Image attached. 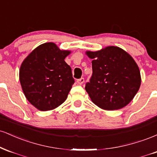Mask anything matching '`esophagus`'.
I'll use <instances>...</instances> for the list:
<instances>
[{
    "label": "esophagus",
    "mask_w": 157,
    "mask_h": 157,
    "mask_svg": "<svg viewBox=\"0 0 157 157\" xmlns=\"http://www.w3.org/2000/svg\"><path fill=\"white\" fill-rule=\"evenodd\" d=\"M84 81H85L84 78H82H82H80V79H78V80H77V82L79 85H82L84 82Z\"/></svg>",
    "instance_id": "1"
}]
</instances>
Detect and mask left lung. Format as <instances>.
Masks as SVG:
<instances>
[{"mask_svg":"<svg viewBox=\"0 0 157 157\" xmlns=\"http://www.w3.org/2000/svg\"><path fill=\"white\" fill-rule=\"evenodd\" d=\"M86 54L92 59V75L85 89L92 102L105 110L127 105L141 83L140 69L134 59L117 46Z\"/></svg>","mask_w":157,"mask_h":157,"instance_id":"left-lung-1","label":"left lung"}]
</instances>
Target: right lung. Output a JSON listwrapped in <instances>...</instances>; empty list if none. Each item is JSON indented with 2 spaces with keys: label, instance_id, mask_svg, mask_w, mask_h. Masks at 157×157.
I'll return each mask as SVG.
<instances>
[{
  "label": "right lung",
  "instance_id": "add662e5",
  "mask_svg": "<svg viewBox=\"0 0 157 157\" xmlns=\"http://www.w3.org/2000/svg\"><path fill=\"white\" fill-rule=\"evenodd\" d=\"M69 51H61L46 43L32 51L20 68V82L29 102L40 111H48L63 102L75 80L64 59Z\"/></svg>",
  "mask_w": 157,
  "mask_h": 157
}]
</instances>
